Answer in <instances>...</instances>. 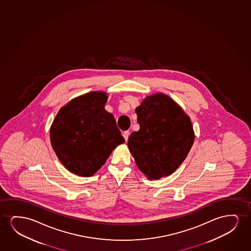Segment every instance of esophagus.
<instances>
[{
	"label": "esophagus",
	"mask_w": 251,
	"mask_h": 251,
	"mask_svg": "<svg viewBox=\"0 0 251 251\" xmlns=\"http://www.w3.org/2000/svg\"><path fill=\"white\" fill-rule=\"evenodd\" d=\"M123 136H124V140L127 141V139H128V136H129V132H128V131H124Z\"/></svg>",
	"instance_id": "1"
}]
</instances>
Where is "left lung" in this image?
I'll use <instances>...</instances> for the list:
<instances>
[{"label": "left lung", "mask_w": 251, "mask_h": 251, "mask_svg": "<svg viewBox=\"0 0 251 251\" xmlns=\"http://www.w3.org/2000/svg\"><path fill=\"white\" fill-rule=\"evenodd\" d=\"M135 112L140 129L130 134L127 148L138 168L149 180L171 175L195 141L190 118L164 93L147 97Z\"/></svg>", "instance_id": "1"}]
</instances>
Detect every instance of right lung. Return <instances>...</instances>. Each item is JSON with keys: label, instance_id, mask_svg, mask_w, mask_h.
<instances>
[{"label": "right lung", "instance_id": "obj_1", "mask_svg": "<svg viewBox=\"0 0 251 251\" xmlns=\"http://www.w3.org/2000/svg\"><path fill=\"white\" fill-rule=\"evenodd\" d=\"M106 93L91 92L62 107L52 123V148L67 170L91 176L125 142L113 115L104 110Z\"/></svg>", "mask_w": 251, "mask_h": 251}]
</instances>
